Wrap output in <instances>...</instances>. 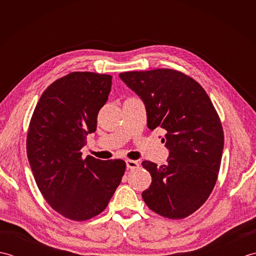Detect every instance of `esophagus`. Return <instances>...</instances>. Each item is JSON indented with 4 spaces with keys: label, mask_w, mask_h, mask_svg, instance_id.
<instances>
[{
    "label": "esophagus",
    "mask_w": 256,
    "mask_h": 256,
    "mask_svg": "<svg viewBox=\"0 0 256 256\" xmlns=\"http://www.w3.org/2000/svg\"><path fill=\"white\" fill-rule=\"evenodd\" d=\"M126 167L128 170H136V168L140 167V164L136 160H126Z\"/></svg>",
    "instance_id": "esophagus-1"
}]
</instances>
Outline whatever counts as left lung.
Segmentation results:
<instances>
[{
	"instance_id": "obj_1",
	"label": "left lung",
	"mask_w": 256,
	"mask_h": 256,
	"mask_svg": "<svg viewBox=\"0 0 256 256\" xmlns=\"http://www.w3.org/2000/svg\"><path fill=\"white\" fill-rule=\"evenodd\" d=\"M144 102L150 131L166 132L167 165L144 160L152 184L142 197L150 210L170 219L194 214L208 199L221 164L224 136L210 98L192 78L172 69L118 74Z\"/></svg>"
}]
</instances>
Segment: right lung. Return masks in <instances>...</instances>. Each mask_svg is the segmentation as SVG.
I'll list each match as a JSON object with an SVG mask.
<instances>
[{
  "mask_svg": "<svg viewBox=\"0 0 256 256\" xmlns=\"http://www.w3.org/2000/svg\"><path fill=\"white\" fill-rule=\"evenodd\" d=\"M111 84L108 74L64 76L44 91L30 123L26 150L37 187L54 210L74 221L106 208L126 167L122 160L81 157Z\"/></svg>",
  "mask_w": 256,
  "mask_h": 256,
  "instance_id": "right-lung-1",
  "label": "right lung"
}]
</instances>
